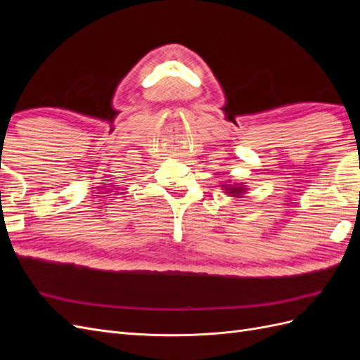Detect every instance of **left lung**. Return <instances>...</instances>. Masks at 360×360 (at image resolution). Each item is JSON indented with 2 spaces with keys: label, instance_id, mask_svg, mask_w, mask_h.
<instances>
[{
  "label": "left lung",
  "instance_id": "left-lung-1",
  "mask_svg": "<svg viewBox=\"0 0 360 360\" xmlns=\"http://www.w3.org/2000/svg\"><path fill=\"white\" fill-rule=\"evenodd\" d=\"M222 186H224V191L230 195V197H238V195L245 193L246 191V188L240 183H234V184L228 183V184H222Z\"/></svg>",
  "mask_w": 360,
  "mask_h": 360
}]
</instances>
